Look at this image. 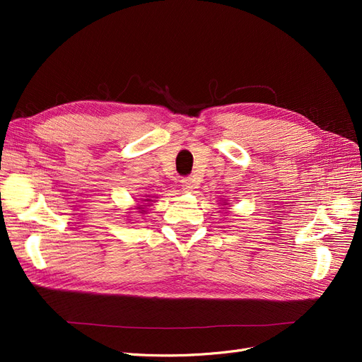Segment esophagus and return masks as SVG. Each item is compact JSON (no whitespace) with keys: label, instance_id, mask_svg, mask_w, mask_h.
I'll return each instance as SVG.
<instances>
[{"label":"esophagus","instance_id":"obj_1","mask_svg":"<svg viewBox=\"0 0 362 362\" xmlns=\"http://www.w3.org/2000/svg\"><path fill=\"white\" fill-rule=\"evenodd\" d=\"M181 187L185 192H193L194 189H198V182L193 177H185L181 180Z\"/></svg>","mask_w":362,"mask_h":362}]
</instances>
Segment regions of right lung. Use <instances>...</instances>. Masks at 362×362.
<instances>
[{"instance_id": "right-lung-1", "label": "right lung", "mask_w": 362, "mask_h": 362, "mask_svg": "<svg viewBox=\"0 0 362 362\" xmlns=\"http://www.w3.org/2000/svg\"><path fill=\"white\" fill-rule=\"evenodd\" d=\"M145 201H151V199H145ZM144 206H145V205H144ZM139 208H140V206H139Z\"/></svg>"}]
</instances>
